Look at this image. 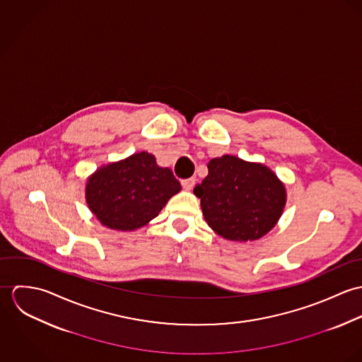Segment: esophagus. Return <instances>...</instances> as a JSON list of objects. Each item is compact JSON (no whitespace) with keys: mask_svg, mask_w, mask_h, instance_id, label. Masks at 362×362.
Here are the masks:
<instances>
[{"mask_svg":"<svg viewBox=\"0 0 362 362\" xmlns=\"http://www.w3.org/2000/svg\"><path fill=\"white\" fill-rule=\"evenodd\" d=\"M195 181H197V178H195V177H191V178L182 180V181H181V185H182V188H184L185 191H191V189L194 188V185H195Z\"/></svg>","mask_w":362,"mask_h":362,"instance_id":"34e87169","label":"esophagus"}]
</instances>
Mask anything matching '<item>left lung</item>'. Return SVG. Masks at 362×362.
Masks as SVG:
<instances>
[{
  "label": "left lung",
  "instance_id": "left-lung-1",
  "mask_svg": "<svg viewBox=\"0 0 362 362\" xmlns=\"http://www.w3.org/2000/svg\"><path fill=\"white\" fill-rule=\"evenodd\" d=\"M207 170L194 194L218 235L252 241L274 227L286 205V189L273 171L228 155L211 158Z\"/></svg>",
  "mask_w": 362,
  "mask_h": 362
}]
</instances>
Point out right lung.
Returning <instances> with one entry per match:
<instances>
[{"label": "right lung", "instance_id": "add662e5", "mask_svg": "<svg viewBox=\"0 0 362 362\" xmlns=\"http://www.w3.org/2000/svg\"><path fill=\"white\" fill-rule=\"evenodd\" d=\"M181 191L170 168L146 152L99 168L88 181L86 201L102 224L131 231L148 224Z\"/></svg>", "mask_w": 362, "mask_h": 362}]
</instances>
